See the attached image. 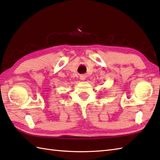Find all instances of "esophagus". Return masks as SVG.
Returning <instances> with one entry per match:
<instances>
[{
	"mask_svg": "<svg viewBox=\"0 0 160 160\" xmlns=\"http://www.w3.org/2000/svg\"><path fill=\"white\" fill-rule=\"evenodd\" d=\"M86 74H81L80 75V79H81V80H83V81H84L85 79H86Z\"/></svg>",
	"mask_w": 160,
	"mask_h": 160,
	"instance_id": "1",
	"label": "esophagus"
}]
</instances>
